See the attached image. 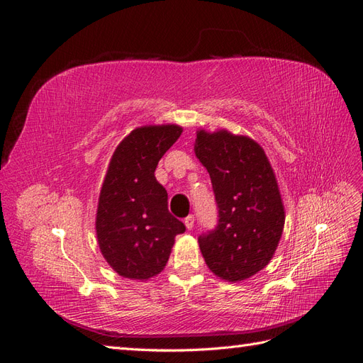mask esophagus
<instances>
[{
  "instance_id": "34e87169",
  "label": "esophagus",
  "mask_w": 363,
  "mask_h": 363,
  "mask_svg": "<svg viewBox=\"0 0 363 363\" xmlns=\"http://www.w3.org/2000/svg\"><path fill=\"white\" fill-rule=\"evenodd\" d=\"M194 224H195V218H194V215H189V216H186V218H184V225H186V228H188V230H192V228H194Z\"/></svg>"
}]
</instances>
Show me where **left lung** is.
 I'll list each match as a JSON object with an SVG mask.
<instances>
[{"label": "left lung", "mask_w": 363, "mask_h": 363, "mask_svg": "<svg viewBox=\"0 0 363 363\" xmlns=\"http://www.w3.org/2000/svg\"><path fill=\"white\" fill-rule=\"evenodd\" d=\"M195 155L207 169L218 206V224L199 236L215 276L240 281L265 268L277 250L284 207L265 151L247 136L200 130Z\"/></svg>", "instance_id": "1"}]
</instances>
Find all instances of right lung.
I'll return each mask as SVG.
<instances>
[{"label":"right lung","instance_id":"obj_1","mask_svg":"<svg viewBox=\"0 0 363 363\" xmlns=\"http://www.w3.org/2000/svg\"><path fill=\"white\" fill-rule=\"evenodd\" d=\"M183 128L145 125L116 147L96 208L98 245L119 276L148 280L164 268L174 238L186 227L168 211V194L156 180L159 160Z\"/></svg>","mask_w":363,"mask_h":363}]
</instances>
